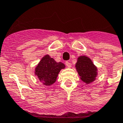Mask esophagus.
<instances>
[{"instance_id": "34e87169", "label": "esophagus", "mask_w": 123, "mask_h": 123, "mask_svg": "<svg viewBox=\"0 0 123 123\" xmlns=\"http://www.w3.org/2000/svg\"><path fill=\"white\" fill-rule=\"evenodd\" d=\"M66 65L68 68H71V67H72V64H71L68 61L66 62Z\"/></svg>"}]
</instances>
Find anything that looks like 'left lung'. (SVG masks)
<instances>
[{
	"instance_id": "obj_1",
	"label": "left lung",
	"mask_w": 123,
	"mask_h": 123,
	"mask_svg": "<svg viewBox=\"0 0 123 123\" xmlns=\"http://www.w3.org/2000/svg\"><path fill=\"white\" fill-rule=\"evenodd\" d=\"M75 67L80 80L85 84H92L97 79L98 68L88 56L80 55L78 57Z\"/></svg>"
}]
</instances>
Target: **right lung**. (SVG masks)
Masks as SVG:
<instances>
[{
	"instance_id": "add662e5",
	"label": "right lung",
	"mask_w": 123,
	"mask_h": 123,
	"mask_svg": "<svg viewBox=\"0 0 123 123\" xmlns=\"http://www.w3.org/2000/svg\"><path fill=\"white\" fill-rule=\"evenodd\" d=\"M66 68L61 62H57L53 57L46 54L41 58V61L35 68V75L39 80L46 86H51L57 80L59 73Z\"/></svg>"
}]
</instances>
